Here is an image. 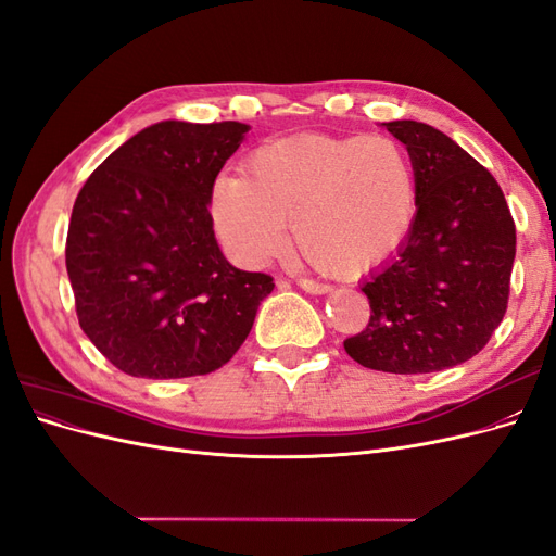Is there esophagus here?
I'll use <instances>...</instances> for the list:
<instances>
[{
    "label": "esophagus",
    "instance_id": "1",
    "mask_svg": "<svg viewBox=\"0 0 556 556\" xmlns=\"http://www.w3.org/2000/svg\"><path fill=\"white\" fill-rule=\"evenodd\" d=\"M296 285H299L301 290H306V292H311V294H327V292L331 290L329 285L317 282V280H308V278H299Z\"/></svg>",
    "mask_w": 556,
    "mask_h": 556
}]
</instances>
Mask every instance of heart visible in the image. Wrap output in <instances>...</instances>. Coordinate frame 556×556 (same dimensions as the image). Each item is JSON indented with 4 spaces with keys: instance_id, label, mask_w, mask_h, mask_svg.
<instances>
[{
    "instance_id": "heart-1",
    "label": "heart",
    "mask_w": 556,
    "mask_h": 556,
    "mask_svg": "<svg viewBox=\"0 0 556 556\" xmlns=\"http://www.w3.org/2000/svg\"><path fill=\"white\" fill-rule=\"evenodd\" d=\"M415 204V169L399 141L299 134L252 150L245 176L217 178L211 213L241 264L274 260L292 217L294 241L311 264L357 276L408 237Z\"/></svg>"
}]
</instances>
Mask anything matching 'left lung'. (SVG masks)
Listing matches in <instances>:
<instances>
[{"label": "left lung", "mask_w": 556, "mask_h": 556, "mask_svg": "<svg viewBox=\"0 0 556 556\" xmlns=\"http://www.w3.org/2000/svg\"><path fill=\"white\" fill-rule=\"evenodd\" d=\"M384 127L408 148L417 213L396 257L362 285L371 319L343 348L374 371L433 374L476 357L506 315L515 220L496 178L443 131Z\"/></svg>", "instance_id": "obj_1"}]
</instances>
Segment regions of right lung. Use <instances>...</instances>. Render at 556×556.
Segmentation results:
<instances>
[{"label":"right lung","mask_w":556,"mask_h":556,"mask_svg":"<svg viewBox=\"0 0 556 556\" xmlns=\"http://www.w3.org/2000/svg\"><path fill=\"white\" fill-rule=\"evenodd\" d=\"M243 123L164 121L134 134L83 185L66 233L78 325L123 374L206 376L248 339L274 278L215 241L213 182Z\"/></svg>","instance_id":"1"}]
</instances>
